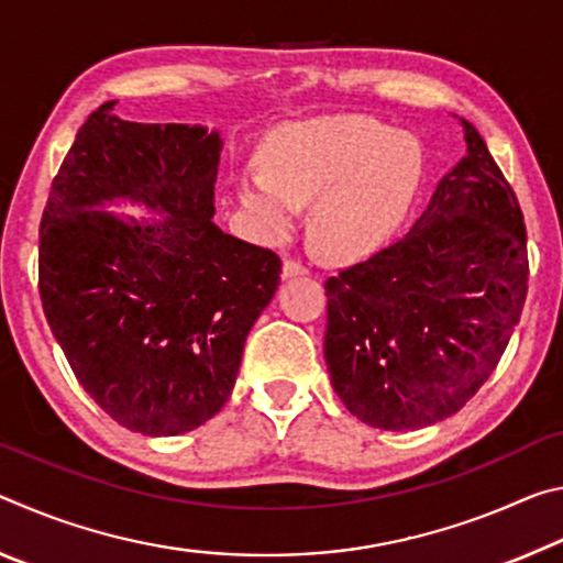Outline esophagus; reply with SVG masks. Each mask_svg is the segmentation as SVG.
<instances>
[{
  "label": "esophagus",
  "mask_w": 563,
  "mask_h": 563,
  "mask_svg": "<svg viewBox=\"0 0 563 563\" xmlns=\"http://www.w3.org/2000/svg\"><path fill=\"white\" fill-rule=\"evenodd\" d=\"M310 271L305 268L302 263H298V261H285L283 263V273H280V278L283 280H292V278H302V275H308Z\"/></svg>",
  "instance_id": "esophagus-1"
}]
</instances>
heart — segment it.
Instances as JSON below:
<instances>
[{"label":"heart","mask_w":563,"mask_h":563,"mask_svg":"<svg viewBox=\"0 0 563 563\" xmlns=\"http://www.w3.org/2000/svg\"><path fill=\"white\" fill-rule=\"evenodd\" d=\"M258 170L235 176L238 201L268 235H288L312 203L310 235L330 261L377 253L405 223L422 180L409 133L355 113L295 121L261 146Z\"/></svg>","instance_id":"b5f03b06"}]
</instances>
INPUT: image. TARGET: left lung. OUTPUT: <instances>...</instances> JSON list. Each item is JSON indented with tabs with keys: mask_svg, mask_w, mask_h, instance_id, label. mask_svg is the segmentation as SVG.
<instances>
[{
	"mask_svg": "<svg viewBox=\"0 0 563 563\" xmlns=\"http://www.w3.org/2000/svg\"><path fill=\"white\" fill-rule=\"evenodd\" d=\"M466 156L405 238L325 283V365L360 422L430 427L497 367L527 298V228L487 144L460 119Z\"/></svg>",
	"mask_w": 563,
	"mask_h": 563,
	"instance_id": "1",
	"label": "left lung"
}]
</instances>
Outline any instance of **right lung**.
<instances>
[{"label":"right lung","mask_w":563,"mask_h":563,"mask_svg":"<svg viewBox=\"0 0 563 563\" xmlns=\"http://www.w3.org/2000/svg\"><path fill=\"white\" fill-rule=\"evenodd\" d=\"M221 131L91 113L40 228L44 316L113 422L184 434L225 405L253 322L280 285L273 251L213 223ZM141 205L136 222L107 205Z\"/></svg>","instance_id":"obj_1"}]
</instances>
